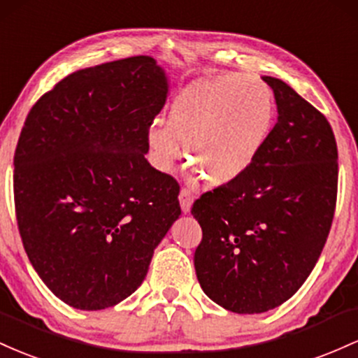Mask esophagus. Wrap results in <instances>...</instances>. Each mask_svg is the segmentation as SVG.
<instances>
[{
	"instance_id": "obj_1",
	"label": "esophagus",
	"mask_w": 358,
	"mask_h": 358,
	"mask_svg": "<svg viewBox=\"0 0 358 358\" xmlns=\"http://www.w3.org/2000/svg\"><path fill=\"white\" fill-rule=\"evenodd\" d=\"M194 201V192H192L189 187H182L179 192V203H180V210L184 213H189L191 204Z\"/></svg>"
}]
</instances>
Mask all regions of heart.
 <instances>
[{"instance_id":"heart-1","label":"heart","mask_w":358,"mask_h":358,"mask_svg":"<svg viewBox=\"0 0 358 358\" xmlns=\"http://www.w3.org/2000/svg\"><path fill=\"white\" fill-rule=\"evenodd\" d=\"M274 118V92L260 79L228 74L196 83L174 99L166 125L148 127V159L157 171H172L182 157V143L208 184H231L260 157Z\"/></svg>"}]
</instances>
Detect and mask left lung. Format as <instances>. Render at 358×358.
<instances>
[{"mask_svg": "<svg viewBox=\"0 0 358 358\" xmlns=\"http://www.w3.org/2000/svg\"><path fill=\"white\" fill-rule=\"evenodd\" d=\"M279 118L242 179L204 192L191 215L201 289L220 306L254 315L303 286L330 233L338 192V148L327 116L282 83L264 78Z\"/></svg>", "mask_w": 358, "mask_h": 358, "instance_id": "obj_1", "label": "left lung"}]
</instances>
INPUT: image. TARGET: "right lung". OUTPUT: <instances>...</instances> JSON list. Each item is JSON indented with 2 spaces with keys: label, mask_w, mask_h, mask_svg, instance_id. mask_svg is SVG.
Wrapping results in <instances>:
<instances>
[{
  "label": "right lung",
  "mask_w": 358,
  "mask_h": 358,
  "mask_svg": "<svg viewBox=\"0 0 358 358\" xmlns=\"http://www.w3.org/2000/svg\"><path fill=\"white\" fill-rule=\"evenodd\" d=\"M167 79L147 55L64 78L28 111L15 150V213L40 279L72 308L118 304L179 218V184L148 164Z\"/></svg>",
  "instance_id": "1"
}]
</instances>
